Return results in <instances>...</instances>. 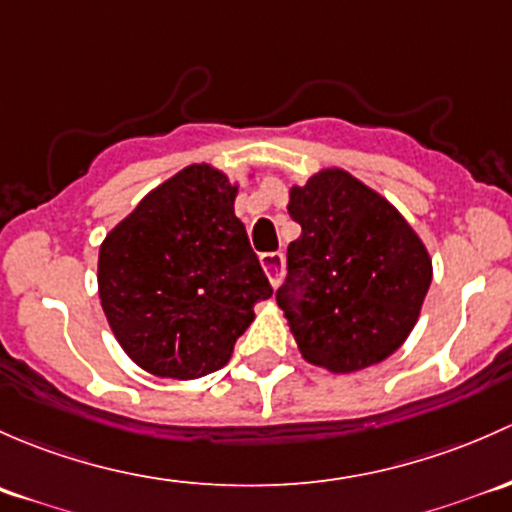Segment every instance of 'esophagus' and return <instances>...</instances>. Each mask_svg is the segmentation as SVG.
<instances>
[{
    "instance_id": "1",
    "label": "esophagus",
    "mask_w": 512,
    "mask_h": 512,
    "mask_svg": "<svg viewBox=\"0 0 512 512\" xmlns=\"http://www.w3.org/2000/svg\"><path fill=\"white\" fill-rule=\"evenodd\" d=\"M261 266L266 271L271 286H278L283 278V271H286V256L281 251H271V254H261Z\"/></svg>"
}]
</instances>
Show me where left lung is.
<instances>
[{
    "label": "left lung",
    "instance_id": "8db88e82",
    "mask_svg": "<svg viewBox=\"0 0 512 512\" xmlns=\"http://www.w3.org/2000/svg\"><path fill=\"white\" fill-rule=\"evenodd\" d=\"M288 276L276 291L300 355L335 374L387 360L412 333L431 258L407 219L345 170L291 189Z\"/></svg>",
    "mask_w": 512,
    "mask_h": 512
}]
</instances>
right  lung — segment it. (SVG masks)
Returning a JSON list of instances; mask_svg holds the SVG:
<instances>
[{
	"label": "right lung",
	"instance_id": "1",
	"mask_svg": "<svg viewBox=\"0 0 512 512\" xmlns=\"http://www.w3.org/2000/svg\"><path fill=\"white\" fill-rule=\"evenodd\" d=\"M234 199L229 177L189 165L100 244V305L142 370L172 379L221 370L254 305L273 295Z\"/></svg>",
	"mask_w": 512,
	"mask_h": 512
}]
</instances>
